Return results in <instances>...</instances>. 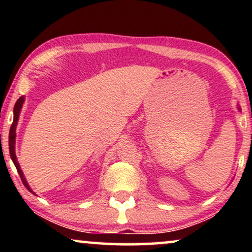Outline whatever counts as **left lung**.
<instances>
[{"label":"left lung","mask_w":252,"mask_h":252,"mask_svg":"<svg viewBox=\"0 0 252 252\" xmlns=\"http://www.w3.org/2000/svg\"><path fill=\"white\" fill-rule=\"evenodd\" d=\"M237 110H239V111H241V108H240V105H237Z\"/></svg>","instance_id":"1"}]
</instances>
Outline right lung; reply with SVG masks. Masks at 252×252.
Masks as SVG:
<instances>
[{
  "label": "right lung",
  "instance_id": "1",
  "mask_svg": "<svg viewBox=\"0 0 252 252\" xmlns=\"http://www.w3.org/2000/svg\"><path fill=\"white\" fill-rule=\"evenodd\" d=\"M24 102H25V97L22 96V97L18 98V101L16 102L15 104V108H13V122H12V125H11V128H10V133H9V151H10V157H11V159L13 161V164H15V166L17 168V171H18V173L20 175V178H22V181L25 187L27 188V190H30L32 194L35 195V192H34L32 189H31L29 182L26 181V178L24 177V173L22 171V168H20V165L18 163V160H17V156H16V150H15V144H16V127H17V124H18V119H19V115H20V111H22V108H23V104Z\"/></svg>",
  "mask_w": 252,
  "mask_h": 252
}]
</instances>
